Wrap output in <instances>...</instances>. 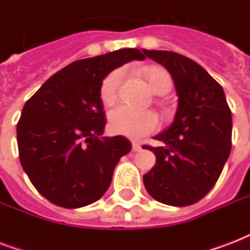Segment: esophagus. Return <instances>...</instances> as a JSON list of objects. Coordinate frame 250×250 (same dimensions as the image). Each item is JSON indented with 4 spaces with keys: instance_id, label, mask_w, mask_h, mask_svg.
Here are the masks:
<instances>
[{
    "instance_id": "34e87169",
    "label": "esophagus",
    "mask_w": 250,
    "mask_h": 250,
    "mask_svg": "<svg viewBox=\"0 0 250 250\" xmlns=\"http://www.w3.org/2000/svg\"><path fill=\"white\" fill-rule=\"evenodd\" d=\"M132 150L133 152H140L141 145L139 144V143H132Z\"/></svg>"
}]
</instances>
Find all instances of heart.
<instances>
[{"label":"heart","mask_w":250,"mask_h":250,"mask_svg":"<svg viewBox=\"0 0 250 250\" xmlns=\"http://www.w3.org/2000/svg\"><path fill=\"white\" fill-rule=\"evenodd\" d=\"M145 79L150 89L157 94L168 93L172 88L171 75L161 67H148L144 71ZM125 80V70L118 68L110 72L102 80L100 88V97L104 105L111 106L118 100V94ZM160 125V121L153 111H135L125 106H119L110 111L109 127L111 132L139 139L154 132Z\"/></svg>","instance_id":"b5f03b06"}]
</instances>
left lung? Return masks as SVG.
<instances>
[{"label": "left lung", "mask_w": 250, "mask_h": 250, "mask_svg": "<svg viewBox=\"0 0 250 250\" xmlns=\"http://www.w3.org/2000/svg\"><path fill=\"white\" fill-rule=\"evenodd\" d=\"M167 68L179 96L170 128L156 136L162 146L144 145L157 162L144 186L157 201L188 206L217 183L232 144V115L221 84L187 57L167 50H143Z\"/></svg>", "instance_id": "obj_1"}]
</instances>
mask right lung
Returning a JSON list of instances; mask_svg holds the SVG:
<instances>
[{"instance_id": "right-lung-1", "label": "right lung", "mask_w": 250, "mask_h": 250, "mask_svg": "<svg viewBox=\"0 0 250 250\" xmlns=\"http://www.w3.org/2000/svg\"><path fill=\"white\" fill-rule=\"evenodd\" d=\"M144 58L140 50L127 48L76 61L25 102L17 125L19 160L52 204L76 209L107 190L114 168L132 144L125 136L101 137L106 114L100 88L114 68Z\"/></svg>"}]
</instances>
